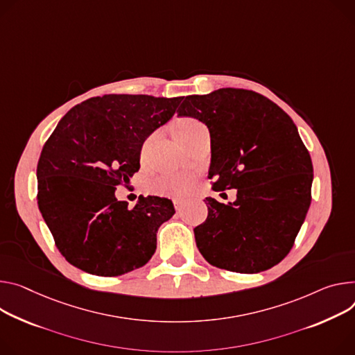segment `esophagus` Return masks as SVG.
Returning <instances> with one entry per match:
<instances>
[{
  "mask_svg": "<svg viewBox=\"0 0 355 355\" xmlns=\"http://www.w3.org/2000/svg\"><path fill=\"white\" fill-rule=\"evenodd\" d=\"M174 207H175V209H177L178 212H181V211L184 209V207H185V201H180V200H175V201H174Z\"/></svg>",
  "mask_w": 355,
  "mask_h": 355,
  "instance_id": "obj_1",
  "label": "esophagus"
}]
</instances>
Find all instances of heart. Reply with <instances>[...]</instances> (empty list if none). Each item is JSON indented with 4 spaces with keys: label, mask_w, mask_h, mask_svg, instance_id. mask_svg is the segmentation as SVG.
Returning <instances> with one entry per match:
<instances>
[{
    "label": "heart",
    "mask_w": 355,
    "mask_h": 355,
    "mask_svg": "<svg viewBox=\"0 0 355 355\" xmlns=\"http://www.w3.org/2000/svg\"><path fill=\"white\" fill-rule=\"evenodd\" d=\"M204 128V124L197 119L182 117L174 123L173 132L180 143H185ZM189 187L191 177L184 173H167L150 182V189L155 194L164 197H181L189 189Z\"/></svg>",
    "instance_id": "obj_1"
}]
</instances>
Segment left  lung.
Wrapping results in <instances>:
<instances>
[{"label":"left lung","mask_w":355,"mask_h":355,"mask_svg":"<svg viewBox=\"0 0 355 355\" xmlns=\"http://www.w3.org/2000/svg\"><path fill=\"white\" fill-rule=\"evenodd\" d=\"M178 116L205 123L211 136L212 189L236 188V201H208L194 230L212 266L263 272L295 245L311 202L313 164L297 127L265 96L235 87L187 96Z\"/></svg>","instance_id":"obj_1"}]
</instances>
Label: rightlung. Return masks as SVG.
<instances>
[{
	"instance_id": "1",
	"label": "right lung",
	"mask_w": 355,
	"mask_h": 355,
	"mask_svg": "<svg viewBox=\"0 0 355 355\" xmlns=\"http://www.w3.org/2000/svg\"><path fill=\"white\" fill-rule=\"evenodd\" d=\"M182 98L105 94L72 107L44 144L37 167L38 207L55 245L75 268L120 276L144 266L157 231L175 209L170 200L117 201L140 168L144 140L168 121Z\"/></svg>"
}]
</instances>
